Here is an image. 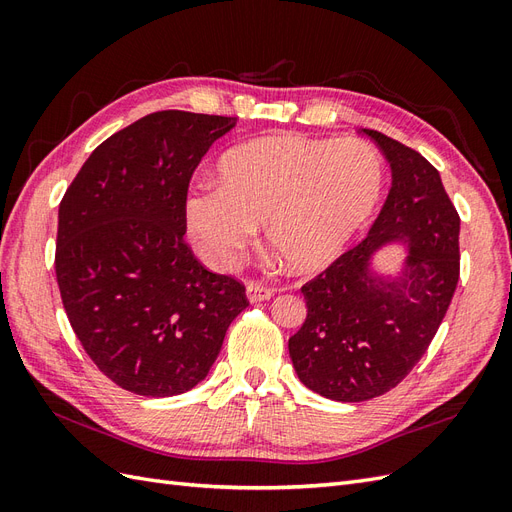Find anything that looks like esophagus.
Returning <instances> with one entry per match:
<instances>
[{"instance_id":"34e87169","label":"esophagus","mask_w":512,"mask_h":512,"mask_svg":"<svg viewBox=\"0 0 512 512\" xmlns=\"http://www.w3.org/2000/svg\"><path fill=\"white\" fill-rule=\"evenodd\" d=\"M245 292H247V299H250L252 303H260V301L271 299L275 290L269 288V286H265L262 282H247Z\"/></svg>"}]
</instances>
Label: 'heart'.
<instances>
[{
	"mask_svg": "<svg viewBox=\"0 0 512 512\" xmlns=\"http://www.w3.org/2000/svg\"><path fill=\"white\" fill-rule=\"evenodd\" d=\"M218 181L185 194V224L215 269H232L265 224L292 271L312 273L342 254L374 213L384 183L376 149L359 138L265 136L224 153Z\"/></svg>",
	"mask_w": 512,
	"mask_h": 512,
	"instance_id": "obj_1",
	"label": "heart"
}]
</instances>
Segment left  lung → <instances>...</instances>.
I'll list each match as a JSON object with an SVG mask.
<instances>
[{
    "instance_id": "left-lung-1",
    "label": "left lung",
    "mask_w": 512,
    "mask_h": 512,
    "mask_svg": "<svg viewBox=\"0 0 512 512\" xmlns=\"http://www.w3.org/2000/svg\"><path fill=\"white\" fill-rule=\"evenodd\" d=\"M363 134L391 164V192L369 235L301 288L307 318L288 339L299 380L335 401L395 389L427 352L459 282V213L440 173L395 138ZM386 240L409 241L397 281L368 271Z\"/></svg>"
}]
</instances>
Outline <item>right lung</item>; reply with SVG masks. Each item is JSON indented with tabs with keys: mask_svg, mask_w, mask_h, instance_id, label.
<instances>
[{
	"mask_svg": "<svg viewBox=\"0 0 512 512\" xmlns=\"http://www.w3.org/2000/svg\"><path fill=\"white\" fill-rule=\"evenodd\" d=\"M237 117L158 111L115 132L59 203L55 275L74 335L102 374L145 397L205 380L250 305L185 241V194Z\"/></svg>",
	"mask_w": 512,
	"mask_h": 512,
	"instance_id": "1",
	"label": "right lung"
}]
</instances>
